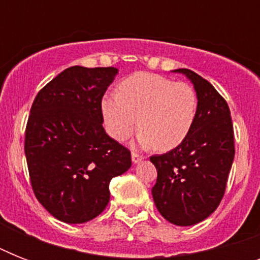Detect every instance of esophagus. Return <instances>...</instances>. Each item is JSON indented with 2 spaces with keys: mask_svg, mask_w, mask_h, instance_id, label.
Returning a JSON list of instances; mask_svg holds the SVG:
<instances>
[{
  "mask_svg": "<svg viewBox=\"0 0 260 260\" xmlns=\"http://www.w3.org/2000/svg\"><path fill=\"white\" fill-rule=\"evenodd\" d=\"M142 159H143L142 155H139L138 152H132V162H134V163H139V162H140V160H142Z\"/></svg>",
  "mask_w": 260,
  "mask_h": 260,
  "instance_id": "obj_1",
  "label": "esophagus"
}]
</instances>
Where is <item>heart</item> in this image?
I'll return each instance as SVG.
<instances>
[{"instance_id": "obj_1", "label": "heart", "mask_w": 260, "mask_h": 260, "mask_svg": "<svg viewBox=\"0 0 260 260\" xmlns=\"http://www.w3.org/2000/svg\"><path fill=\"white\" fill-rule=\"evenodd\" d=\"M197 104V93L189 83L136 73L120 83L118 94L104 95L101 112L106 131L114 140H126L139 122L140 146L170 151L189 136Z\"/></svg>"}]
</instances>
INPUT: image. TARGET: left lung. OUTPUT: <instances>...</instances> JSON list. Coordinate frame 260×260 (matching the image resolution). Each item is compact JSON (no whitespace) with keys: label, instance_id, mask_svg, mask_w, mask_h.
<instances>
[{"label":"left lung","instance_id":"obj_1","mask_svg":"<svg viewBox=\"0 0 260 260\" xmlns=\"http://www.w3.org/2000/svg\"><path fill=\"white\" fill-rule=\"evenodd\" d=\"M197 93V114L189 136L174 150L154 155L158 171L152 197L171 224L194 225L217 209L235 158L234 125L228 104L206 79L187 69Z\"/></svg>","mask_w":260,"mask_h":260}]
</instances>
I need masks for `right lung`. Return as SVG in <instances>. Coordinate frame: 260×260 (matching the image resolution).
<instances>
[{"instance_id":"obj_1","label":"right lung","mask_w":260,"mask_h":260,"mask_svg":"<svg viewBox=\"0 0 260 260\" xmlns=\"http://www.w3.org/2000/svg\"><path fill=\"white\" fill-rule=\"evenodd\" d=\"M117 73L114 67H69L39 91L30 108L24 144L30 185L38 201L67 224L102 213L112 178L132 165L131 151L102 126V97Z\"/></svg>"}]
</instances>
